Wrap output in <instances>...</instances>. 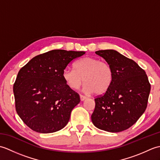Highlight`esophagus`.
Segmentation results:
<instances>
[{
	"mask_svg": "<svg viewBox=\"0 0 160 160\" xmlns=\"http://www.w3.org/2000/svg\"><path fill=\"white\" fill-rule=\"evenodd\" d=\"M80 97L81 101H84V100L87 99V97L84 96H82V95H80Z\"/></svg>",
	"mask_w": 160,
	"mask_h": 160,
	"instance_id": "esophagus-1",
	"label": "esophagus"
}]
</instances>
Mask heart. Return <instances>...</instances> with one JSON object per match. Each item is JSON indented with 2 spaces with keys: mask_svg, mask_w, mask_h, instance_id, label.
Here are the masks:
<instances>
[{
  "mask_svg": "<svg viewBox=\"0 0 160 160\" xmlns=\"http://www.w3.org/2000/svg\"><path fill=\"white\" fill-rule=\"evenodd\" d=\"M73 69H65L62 78L67 85L78 89L84 81V90L96 95L104 94L113 80V71L109 64L93 57H85L76 61Z\"/></svg>",
  "mask_w": 160,
  "mask_h": 160,
  "instance_id": "1",
  "label": "heart"
}]
</instances>
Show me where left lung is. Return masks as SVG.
I'll return each instance as SVG.
<instances>
[{
  "mask_svg": "<svg viewBox=\"0 0 160 160\" xmlns=\"http://www.w3.org/2000/svg\"><path fill=\"white\" fill-rule=\"evenodd\" d=\"M113 71V80L103 96L95 99L91 115L95 127L118 132L127 130L138 121L147 108L151 84L144 70L131 59L113 49L99 50Z\"/></svg>",
  "mask_w": 160,
  "mask_h": 160,
  "instance_id": "left-lung-1",
  "label": "left lung"
}]
</instances>
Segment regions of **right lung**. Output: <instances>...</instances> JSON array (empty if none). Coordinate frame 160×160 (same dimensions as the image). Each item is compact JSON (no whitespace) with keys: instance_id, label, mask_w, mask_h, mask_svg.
I'll use <instances>...</instances> for the list:
<instances>
[{"instance_id":"right-lung-1","label":"right lung","mask_w":160,"mask_h":160,"mask_svg":"<svg viewBox=\"0 0 160 160\" xmlns=\"http://www.w3.org/2000/svg\"><path fill=\"white\" fill-rule=\"evenodd\" d=\"M84 52L56 49L36 56L22 67L13 84L16 110L28 127L40 133L63 128L80 96L67 85L62 72Z\"/></svg>"}]
</instances>
